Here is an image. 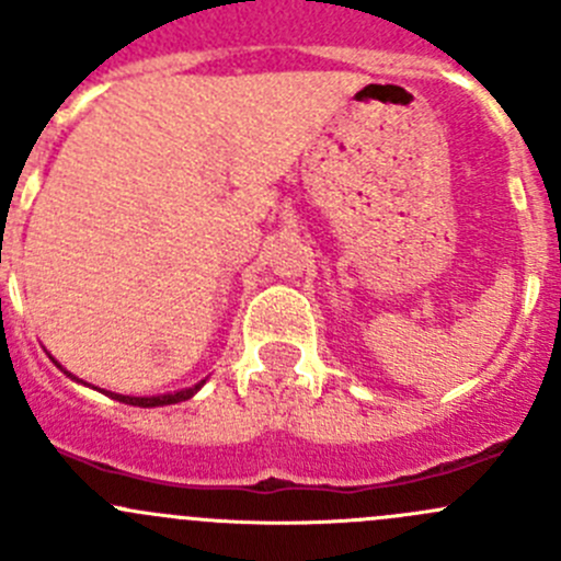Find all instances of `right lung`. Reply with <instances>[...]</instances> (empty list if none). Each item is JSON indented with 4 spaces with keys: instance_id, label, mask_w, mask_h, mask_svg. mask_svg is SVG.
I'll return each mask as SVG.
<instances>
[{
    "instance_id": "1",
    "label": "right lung",
    "mask_w": 561,
    "mask_h": 561,
    "mask_svg": "<svg viewBox=\"0 0 561 561\" xmlns=\"http://www.w3.org/2000/svg\"><path fill=\"white\" fill-rule=\"evenodd\" d=\"M203 382H197L195 388H184V390H173V393H160V396H124V393H111L105 390L111 399L124 401V404H133V407H165V404H179V401H186L190 396L197 393Z\"/></svg>"
}]
</instances>
